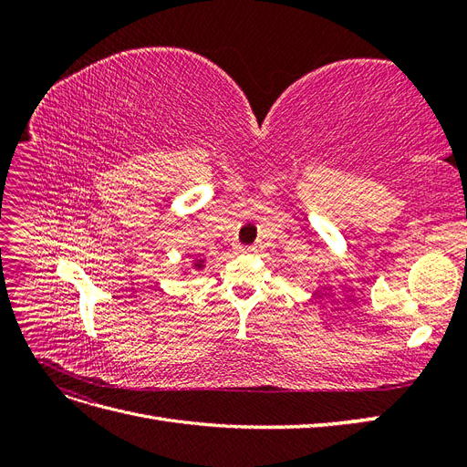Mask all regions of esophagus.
<instances>
[{
  "label": "esophagus",
  "mask_w": 467,
  "mask_h": 467,
  "mask_svg": "<svg viewBox=\"0 0 467 467\" xmlns=\"http://www.w3.org/2000/svg\"><path fill=\"white\" fill-rule=\"evenodd\" d=\"M257 249L253 247V245H237L235 247V253L237 255H253V253H255Z\"/></svg>",
  "instance_id": "obj_1"
}]
</instances>
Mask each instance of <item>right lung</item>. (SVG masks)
<instances>
[{
  "label": "right lung",
  "instance_id": "right-lung-1",
  "mask_svg": "<svg viewBox=\"0 0 467 467\" xmlns=\"http://www.w3.org/2000/svg\"><path fill=\"white\" fill-rule=\"evenodd\" d=\"M206 266V261L199 255V257H194L192 261H191V268H196V271H202V268Z\"/></svg>",
  "mask_w": 467,
  "mask_h": 467
}]
</instances>
